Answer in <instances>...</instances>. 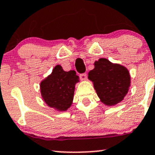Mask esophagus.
<instances>
[{
  "instance_id": "1",
  "label": "esophagus",
  "mask_w": 155,
  "mask_h": 155,
  "mask_svg": "<svg viewBox=\"0 0 155 155\" xmlns=\"http://www.w3.org/2000/svg\"><path fill=\"white\" fill-rule=\"evenodd\" d=\"M80 78H81V80H82V81H85L87 78V74L85 73L80 74Z\"/></svg>"
}]
</instances>
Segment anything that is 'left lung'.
Returning <instances> with one entry per match:
<instances>
[{
	"label": "left lung",
	"instance_id": "8db88e82",
	"mask_svg": "<svg viewBox=\"0 0 155 155\" xmlns=\"http://www.w3.org/2000/svg\"><path fill=\"white\" fill-rule=\"evenodd\" d=\"M100 101L107 106L121 102L130 86V76L126 67L112 63L105 58L94 62V69L88 72Z\"/></svg>",
	"mask_w": 155,
	"mask_h": 155
}]
</instances>
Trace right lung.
Masks as SVG:
<instances>
[{
	"instance_id": "right-lung-1",
	"label": "right lung",
	"mask_w": 155,
	"mask_h": 155,
	"mask_svg": "<svg viewBox=\"0 0 155 155\" xmlns=\"http://www.w3.org/2000/svg\"><path fill=\"white\" fill-rule=\"evenodd\" d=\"M79 81L75 71L66 72L61 65H56L51 73L41 82L42 99L49 107L65 112L72 105L75 84Z\"/></svg>"
}]
</instances>
